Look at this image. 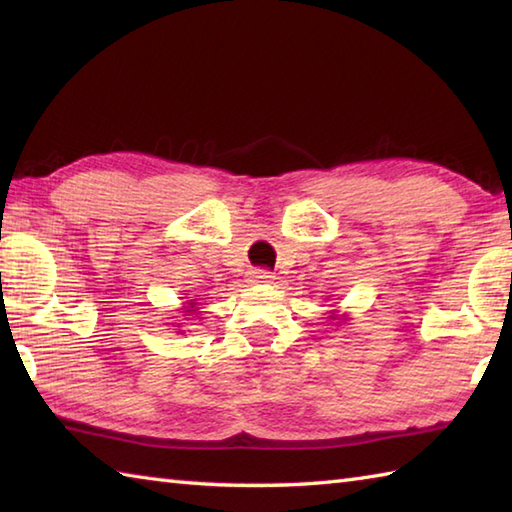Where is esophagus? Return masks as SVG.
Listing matches in <instances>:
<instances>
[{
	"instance_id": "1",
	"label": "esophagus",
	"mask_w": 512,
	"mask_h": 512,
	"mask_svg": "<svg viewBox=\"0 0 512 512\" xmlns=\"http://www.w3.org/2000/svg\"><path fill=\"white\" fill-rule=\"evenodd\" d=\"M273 279V273L266 268H255L250 270V281H255V284H264V281H270Z\"/></svg>"
}]
</instances>
